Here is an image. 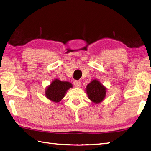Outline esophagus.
Segmentation results:
<instances>
[{"label": "esophagus", "instance_id": "obj_1", "mask_svg": "<svg viewBox=\"0 0 151 151\" xmlns=\"http://www.w3.org/2000/svg\"><path fill=\"white\" fill-rule=\"evenodd\" d=\"M73 84H74V86L78 88V87H80V86H81V82L79 81L75 80L74 81H73Z\"/></svg>", "mask_w": 151, "mask_h": 151}]
</instances>
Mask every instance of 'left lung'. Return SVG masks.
Listing matches in <instances>:
<instances>
[{
    "label": "left lung",
    "instance_id": "8db88e82",
    "mask_svg": "<svg viewBox=\"0 0 151 151\" xmlns=\"http://www.w3.org/2000/svg\"><path fill=\"white\" fill-rule=\"evenodd\" d=\"M86 91L88 98L95 104L101 102L106 95V87L97 79H93L88 84Z\"/></svg>",
    "mask_w": 151,
    "mask_h": 151
}]
</instances>
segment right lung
I'll return each instance as SVG.
<instances>
[{
    "label": "right lung",
    "instance_id": "add662e5",
    "mask_svg": "<svg viewBox=\"0 0 151 151\" xmlns=\"http://www.w3.org/2000/svg\"><path fill=\"white\" fill-rule=\"evenodd\" d=\"M72 88V84L67 81H61L58 79H54L50 83L49 86H47L45 90V96L51 101L54 102H59L63 99L67 91Z\"/></svg>",
    "mask_w": 151,
    "mask_h": 151
}]
</instances>
